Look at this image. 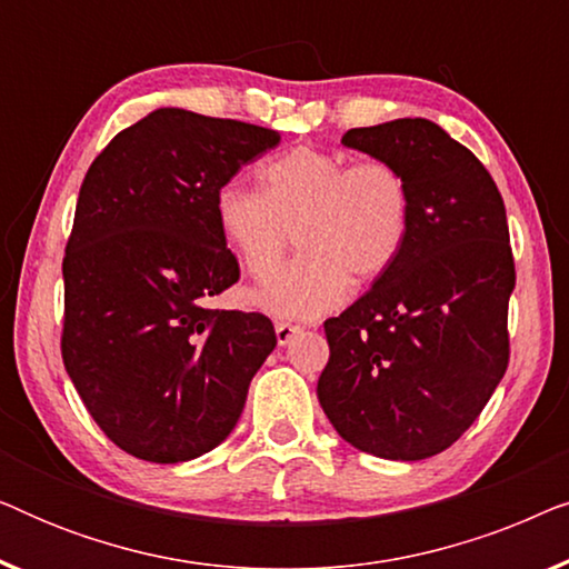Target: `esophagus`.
Instances as JSON below:
<instances>
[{
	"mask_svg": "<svg viewBox=\"0 0 569 569\" xmlns=\"http://www.w3.org/2000/svg\"><path fill=\"white\" fill-rule=\"evenodd\" d=\"M302 331V326H295V323H284V321H279L277 326H274V333H277V341H279V347H287L290 345V341L298 337V333Z\"/></svg>",
	"mask_w": 569,
	"mask_h": 569,
	"instance_id": "esophagus-1",
	"label": "esophagus"
}]
</instances>
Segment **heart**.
Masks as SVG:
<instances>
[{
  "mask_svg": "<svg viewBox=\"0 0 569 569\" xmlns=\"http://www.w3.org/2000/svg\"><path fill=\"white\" fill-rule=\"evenodd\" d=\"M261 191L230 181L214 197L220 236L246 274L263 279L296 232L303 253L251 292L263 313L310 321L341 306L349 284L393 267L411 228V189L393 162L295 147L259 168Z\"/></svg>",
  "mask_w": 569,
  "mask_h": 569,
  "instance_id": "heart-1",
  "label": "heart"
}]
</instances>
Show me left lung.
Returning <instances> with one entry per match:
<instances>
[{
  "instance_id": "left-lung-1",
  "label": "left lung",
  "mask_w": 569,
  "mask_h": 569,
  "mask_svg": "<svg viewBox=\"0 0 569 569\" xmlns=\"http://www.w3.org/2000/svg\"><path fill=\"white\" fill-rule=\"evenodd\" d=\"M341 144L407 176L411 228L393 267L323 323L318 401L362 453L422 461L469 430L508 370V217L487 168L438 123L349 129Z\"/></svg>"
}]
</instances>
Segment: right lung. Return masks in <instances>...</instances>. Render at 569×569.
Returning <instances> with one entry per match:
<instances>
[{"label":"right lung","instance_id":"obj_1","mask_svg":"<svg viewBox=\"0 0 569 569\" xmlns=\"http://www.w3.org/2000/svg\"><path fill=\"white\" fill-rule=\"evenodd\" d=\"M279 131L158 108L92 160L64 263L61 357L90 417L152 463L209 453L277 347L261 313L207 300L240 269L214 197Z\"/></svg>","mask_w":569,"mask_h":569}]
</instances>
